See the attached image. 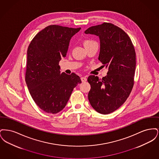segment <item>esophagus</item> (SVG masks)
Wrapping results in <instances>:
<instances>
[{
    "instance_id": "34e87169",
    "label": "esophagus",
    "mask_w": 159,
    "mask_h": 159,
    "mask_svg": "<svg viewBox=\"0 0 159 159\" xmlns=\"http://www.w3.org/2000/svg\"><path fill=\"white\" fill-rule=\"evenodd\" d=\"M81 80H82V82H86V81L87 80V78H86V77H81Z\"/></svg>"
}]
</instances>
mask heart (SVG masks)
Listing matches in <instances>:
<instances>
[{
  "mask_svg": "<svg viewBox=\"0 0 159 159\" xmlns=\"http://www.w3.org/2000/svg\"><path fill=\"white\" fill-rule=\"evenodd\" d=\"M94 42H93V40H86L84 41L83 45L85 46L90 45L91 43H94Z\"/></svg>",
  "mask_w": 159,
  "mask_h": 159,
  "instance_id": "obj_1",
  "label": "heart"
}]
</instances>
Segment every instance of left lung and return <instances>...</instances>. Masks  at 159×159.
<instances>
[{"mask_svg": "<svg viewBox=\"0 0 159 159\" xmlns=\"http://www.w3.org/2000/svg\"><path fill=\"white\" fill-rule=\"evenodd\" d=\"M100 40L98 60L108 68L107 75L99 79L89 76L88 99L99 113L108 114L118 109L128 98L134 83L136 53L128 35L111 23L92 26L84 31Z\"/></svg>", "mask_w": 159, "mask_h": 159, "instance_id": "8db88e82", "label": "left lung"}]
</instances>
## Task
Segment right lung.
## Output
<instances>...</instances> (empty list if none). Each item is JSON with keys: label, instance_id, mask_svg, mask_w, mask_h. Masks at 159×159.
Here are the masks:
<instances>
[{"label": "right lung", "instance_id": "1", "mask_svg": "<svg viewBox=\"0 0 159 159\" xmlns=\"http://www.w3.org/2000/svg\"><path fill=\"white\" fill-rule=\"evenodd\" d=\"M80 29L49 25L38 33L28 47L25 82L35 103L46 113L61 111L73 89L82 82L75 73L60 74L59 66L67 55L71 38Z\"/></svg>", "mask_w": 159, "mask_h": 159}]
</instances>
